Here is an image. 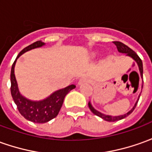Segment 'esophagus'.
<instances>
[{
  "label": "esophagus",
  "mask_w": 152,
  "mask_h": 152,
  "mask_svg": "<svg viewBox=\"0 0 152 152\" xmlns=\"http://www.w3.org/2000/svg\"><path fill=\"white\" fill-rule=\"evenodd\" d=\"M87 80H87L86 77H82V78H80V79L79 80V82H78V84H79V85H81V84H83L84 82H86Z\"/></svg>",
  "instance_id": "esophagus-1"
}]
</instances>
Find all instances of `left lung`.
Segmentation results:
<instances>
[{
    "label": "left lung",
    "instance_id": "left-lung-1",
    "mask_svg": "<svg viewBox=\"0 0 152 152\" xmlns=\"http://www.w3.org/2000/svg\"><path fill=\"white\" fill-rule=\"evenodd\" d=\"M113 43L116 45L117 48H118V52H120V53H126L128 56L132 58L136 61H137V65H138L139 66V70H140L141 76H142V78H143L142 61V60H141V58L138 57V55L135 52L132 50V49H131L129 47H128L127 45H125L124 43H121V42H118V41H114ZM142 87H143V84H142ZM140 95H141V94H140ZM140 95H139L138 98H140ZM138 100H139V99H137V101L136 102L134 107H133V108H132V109L128 113H125V114H124V115H120V116H110V115H105V114H104V113H101L100 112L97 111L96 109H94V108L92 107V105H91V104L90 103V102L88 103V105H89V108H90V109H91L92 113H94V114H95V115H97L98 117H99V118H103L104 120L108 121V122H115V121L121 120V119H123V118H124L128 117L129 114H131L132 112V111L134 110V109L136 108V105H137V104Z\"/></svg>",
    "mask_w": 152,
    "mask_h": 152
}]
</instances>
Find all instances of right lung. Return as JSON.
<instances>
[{
  "label": "right lung",
  "instance_id": "obj_1",
  "mask_svg": "<svg viewBox=\"0 0 152 152\" xmlns=\"http://www.w3.org/2000/svg\"><path fill=\"white\" fill-rule=\"evenodd\" d=\"M43 45H44V43L39 40L24 48L17 56L15 61H14L12 67H11V72H10V82H11L10 92H11L14 101L17 106V109L24 118L31 121L33 123H36V124H44L58 116L61 105L63 104L65 96L72 90L76 88L75 85L68 86L66 88L55 91L49 97L41 101H32L23 97L20 94L19 90H18L16 79L14 73L15 72V65L17 58L20 55L24 53L25 52L36 48L42 47Z\"/></svg>",
  "mask_w": 152,
  "mask_h": 152
}]
</instances>
